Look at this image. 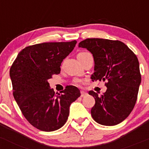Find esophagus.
Wrapping results in <instances>:
<instances>
[{
	"instance_id": "obj_1",
	"label": "esophagus",
	"mask_w": 149,
	"mask_h": 149,
	"mask_svg": "<svg viewBox=\"0 0 149 149\" xmlns=\"http://www.w3.org/2000/svg\"><path fill=\"white\" fill-rule=\"evenodd\" d=\"M86 95H87V93H86V92H84V91H81V97H84V96H86Z\"/></svg>"
}]
</instances>
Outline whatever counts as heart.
Returning a JSON list of instances; mask_svg holds the SVG:
<instances>
[{
  "label": "heart",
  "instance_id": "obj_1",
  "mask_svg": "<svg viewBox=\"0 0 149 149\" xmlns=\"http://www.w3.org/2000/svg\"><path fill=\"white\" fill-rule=\"evenodd\" d=\"M89 54V53L81 52V53H80V54H79V55H78V56H84V55H86V54ZM81 82H82V81H79V80H78V81H76V84H77V85H79V84H81Z\"/></svg>",
  "mask_w": 149,
  "mask_h": 149
}]
</instances>
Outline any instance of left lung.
<instances>
[{"mask_svg":"<svg viewBox=\"0 0 149 149\" xmlns=\"http://www.w3.org/2000/svg\"><path fill=\"white\" fill-rule=\"evenodd\" d=\"M93 54V81H106L107 90L102 95L93 91L95 98L91 113L95 121L103 126H115L124 120L134 109L141 76L135 54L120 40L87 38L80 42Z\"/></svg>","mask_w":149,"mask_h":149,"instance_id":"left-lung-1","label":"left lung"}]
</instances>
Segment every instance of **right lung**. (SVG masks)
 <instances>
[{
  "mask_svg": "<svg viewBox=\"0 0 149 149\" xmlns=\"http://www.w3.org/2000/svg\"><path fill=\"white\" fill-rule=\"evenodd\" d=\"M77 41L49 42L23 48L10 69L13 94L26 120L40 131H54L65 123L80 90L67 86L61 94L50 88L48 80L61 72V64Z\"/></svg>",
  "mask_w": 149,
  "mask_h": 149,
  "instance_id": "add662e5",
  "label": "right lung"
}]
</instances>
